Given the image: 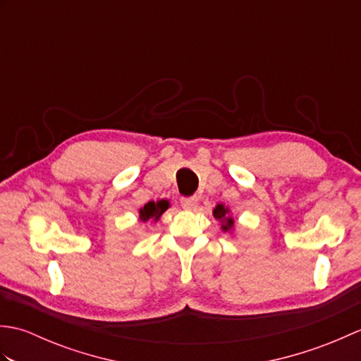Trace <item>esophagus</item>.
<instances>
[{"label": "esophagus", "mask_w": 361, "mask_h": 361, "mask_svg": "<svg viewBox=\"0 0 361 361\" xmlns=\"http://www.w3.org/2000/svg\"><path fill=\"white\" fill-rule=\"evenodd\" d=\"M197 197H185V198H181V206L185 209H194L195 206H197Z\"/></svg>", "instance_id": "obj_1"}]
</instances>
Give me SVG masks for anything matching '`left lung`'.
<instances>
[{"instance_id": "left-lung-1", "label": "left lung", "mask_w": 361, "mask_h": 361, "mask_svg": "<svg viewBox=\"0 0 361 361\" xmlns=\"http://www.w3.org/2000/svg\"><path fill=\"white\" fill-rule=\"evenodd\" d=\"M212 216L217 221H220V228L224 233L234 234L235 233V221L233 217L231 209L225 206L224 203L216 204V208L212 209Z\"/></svg>"}]
</instances>
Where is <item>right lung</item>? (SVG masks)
Listing matches in <instances>:
<instances>
[{"label": "right lung", "instance_id": "1", "mask_svg": "<svg viewBox=\"0 0 361 361\" xmlns=\"http://www.w3.org/2000/svg\"><path fill=\"white\" fill-rule=\"evenodd\" d=\"M169 208H171V202L166 200V198H161V200L157 202L145 203L137 212H140V220L145 224V221H158Z\"/></svg>", "mask_w": 361, "mask_h": 361}]
</instances>
